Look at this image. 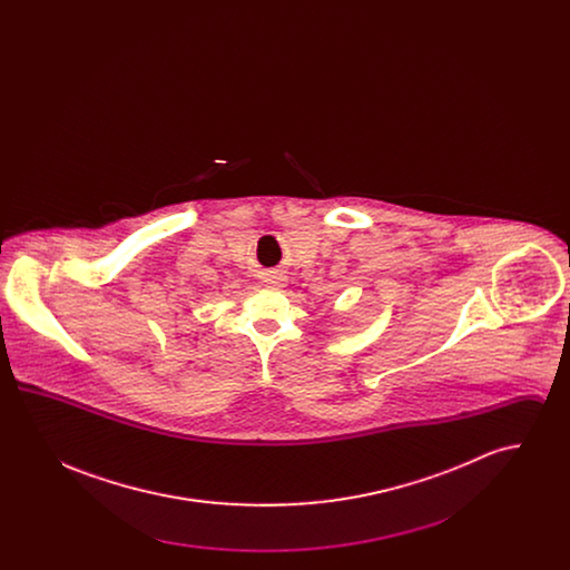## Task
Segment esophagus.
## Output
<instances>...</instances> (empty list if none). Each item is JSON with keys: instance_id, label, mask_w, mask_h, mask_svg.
Wrapping results in <instances>:
<instances>
[{"instance_id": "obj_1", "label": "esophagus", "mask_w": 570, "mask_h": 570, "mask_svg": "<svg viewBox=\"0 0 570 570\" xmlns=\"http://www.w3.org/2000/svg\"><path fill=\"white\" fill-rule=\"evenodd\" d=\"M265 282L269 284V288H279V286H284V277H279V275H269Z\"/></svg>"}]
</instances>
